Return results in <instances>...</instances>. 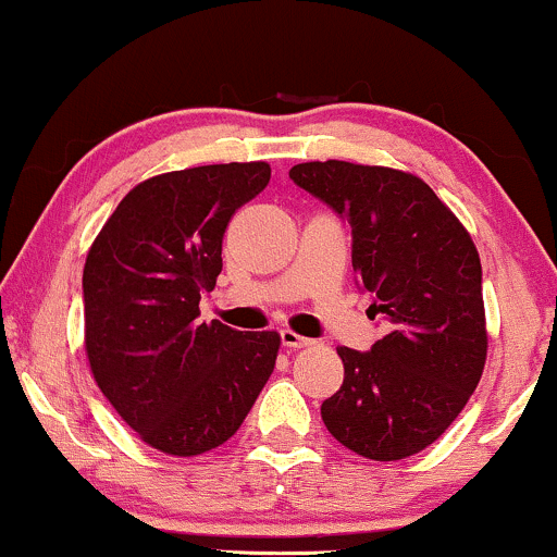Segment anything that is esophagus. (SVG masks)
<instances>
[{
  "instance_id": "esophagus-1",
  "label": "esophagus",
  "mask_w": 557,
  "mask_h": 557,
  "mask_svg": "<svg viewBox=\"0 0 557 557\" xmlns=\"http://www.w3.org/2000/svg\"><path fill=\"white\" fill-rule=\"evenodd\" d=\"M280 341H283L285 348H290V350L311 348V345H314V341H311V337L298 335V332H293V330H283V332H280Z\"/></svg>"
}]
</instances>
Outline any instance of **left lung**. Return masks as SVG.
Returning <instances> with one entry per match:
<instances>
[{
  "label": "left lung",
  "mask_w": 557,
  "mask_h": 557,
  "mask_svg": "<svg viewBox=\"0 0 557 557\" xmlns=\"http://www.w3.org/2000/svg\"><path fill=\"white\" fill-rule=\"evenodd\" d=\"M293 183L345 216L354 272L387 335L359 354L337 348L343 385L322 403L337 443L372 461L424 450L469 403L484 361L482 264L469 230L411 172L341 159L304 162Z\"/></svg>",
  "instance_id": "obj_1"
}]
</instances>
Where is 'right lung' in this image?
Returning a JSON list of instances; mask_svg holds the SVG:
<instances>
[{
  "label": "right lung",
  "mask_w": 557,
  "mask_h": 557,
  "mask_svg": "<svg viewBox=\"0 0 557 557\" xmlns=\"http://www.w3.org/2000/svg\"><path fill=\"white\" fill-rule=\"evenodd\" d=\"M270 175L267 162H230L149 177L88 248V367L120 419L168 456H201L227 443L277 361L274 330L198 322V300L222 272L230 220Z\"/></svg>",
  "instance_id": "add662e5"
}]
</instances>
